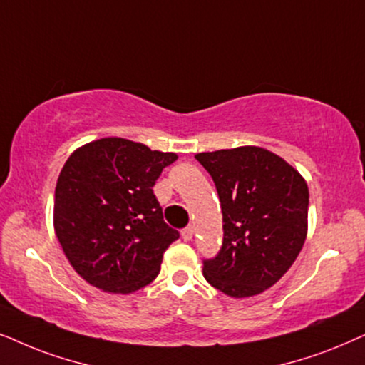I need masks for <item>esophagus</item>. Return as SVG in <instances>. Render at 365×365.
Wrapping results in <instances>:
<instances>
[{"label":"esophagus","mask_w":365,"mask_h":365,"mask_svg":"<svg viewBox=\"0 0 365 365\" xmlns=\"http://www.w3.org/2000/svg\"><path fill=\"white\" fill-rule=\"evenodd\" d=\"M182 237H183V240H192L193 239V227L192 225H188V227H185L182 230Z\"/></svg>","instance_id":"esophagus-1"}]
</instances>
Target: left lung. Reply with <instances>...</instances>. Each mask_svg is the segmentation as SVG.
<instances>
[{
    "mask_svg": "<svg viewBox=\"0 0 365 365\" xmlns=\"http://www.w3.org/2000/svg\"><path fill=\"white\" fill-rule=\"evenodd\" d=\"M220 198L223 242L203 260V277L230 297L272 287L297 259L307 235L309 188L297 170L259 147L195 155Z\"/></svg>",
    "mask_w": 365,
    "mask_h": 365,
    "instance_id": "1",
    "label": "left lung"
}]
</instances>
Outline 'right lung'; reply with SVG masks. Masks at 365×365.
<instances>
[{
  "instance_id": "1",
  "label": "right lung",
  "mask_w": 365,
  "mask_h": 365,
  "mask_svg": "<svg viewBox=\"0 0 365 365\" xmlns=\"http://www.w3.org/2000/svg\"><path fill=\"white\" fill-rule=\"evenodd\" d=\"M175 160L125 138L96 140L66 160L55 190V232L88 284L130 294L158 275L180 233L165 223L153 185Z\"/></svg>"
}]
</instances>
